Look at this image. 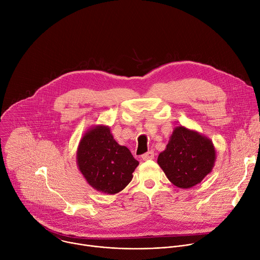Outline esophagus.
<instances>
[{
	"mask_svg": "<svg viewBox=\"0 0 260 260\" xmlns=\"http://www.w3.org/2000/svg\"><path fill=\"white\" fill-rule=\"evenodd\" d=\"M143 160H149V159H153L154 158V152L153 151H148L145 154L142 155Z\"/></svg>",
	"mask_w": 260,
	"mask_h": 260,
	"instance_id": "obj_1",
	"label": "esophagus"
}]
</instances>
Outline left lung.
<instances>
[{"label": "left lung", "instance_id": "left-lung-1", "mask_svg": "<svg viewBox=\"0 0 260 260\" xmlns=\"http://www.w3.org/2000/svg\"><path fill=\"white\" fill-rule=\"evenodd\" d=\"M216 161L213 142L197 131L185 126L174 128L157 164L175 186L188 189L209 175Z\"/></svg>", "mask_w": 260, "mask_h": 260}]
</instances>
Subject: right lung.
I'll use <instances>...</instances> for the list:
<instances>
[{
    "label": "right lung",
    "mask_w": 260,
    "mask_h": 260,
    "mask_svg": "<svg viewBox=\"0 0 260 260\" xmlns=\"http://www.w3.org/2000/svg\"><path fill=\"white\" fill-rule=\"evenodd\" d=\"M76 161L90 186L107 194L123 190L139 166L128 148L119 145L105 124H96L82 136Z\"/></svg>",
    "instance_id": "1"
}]
</instances>
